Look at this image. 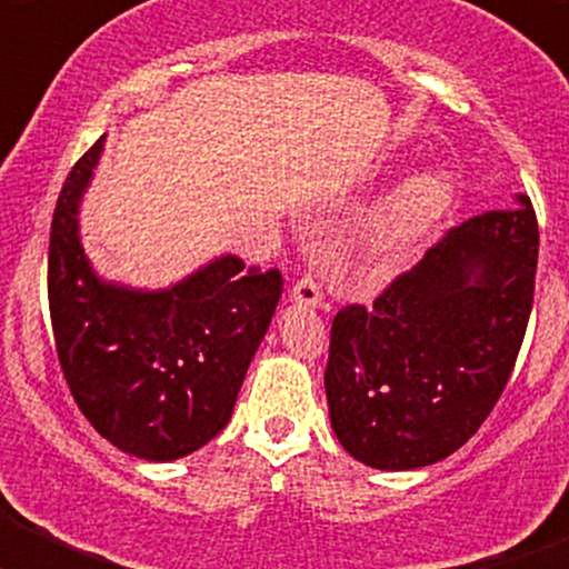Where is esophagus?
<instances>
[{"mask_svg": "<svg viewBox=\"0 0 569 569\" xmlns=\"http://www.w3.org/2000/svg\"><path fill=\"white\" fill-rule=\"evenodd\" d=\"M290 301L299 308H321V284L316 276H301L290 290Z\"/></svg>", "mask_w": 569, "mask_h": 569, "instance_id": "esophagus-1", "label": "esophagus"}]
</instances>
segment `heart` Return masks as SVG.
Instances as JSON below:
<instances>
[{
  "mask_svg": "<svg viewBox=\"0 0 569 569\" xmlns=\"http://www.w3.org/2000/svg\"><path fill=\"white\" fill-rule=\"evenodd\" d=\"M453 199V184L441 170L407 173L367 216L361 248L381 268H396L416 253Z\"/></svg>",
  "mask_w": 569,
  "mask_h": 569,
  "instance_id": "1",
  "label": "heart"
}]
</instances>
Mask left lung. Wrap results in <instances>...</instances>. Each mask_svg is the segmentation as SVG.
Returning a JSON list of instances; mask_svg holds the SVG:
<instances>
[{
	"instance_id": "left-lung-1",
	"label": "left lung",
	"mask_w": 569,
	"mask_h": 569,
	"mask_svg": "<svg viewBox=\"0 0 569 569\" xmlns=\"http://www.w3.org/2000/svg\"><path fill=\"white\" fill-rule=\"evenodd\" d=\"M539 224L525 193L453 228L410 273L333 319L330 427L376 470L456 453L512 373L536 288Z\"/></svg>"
}]
</instances>
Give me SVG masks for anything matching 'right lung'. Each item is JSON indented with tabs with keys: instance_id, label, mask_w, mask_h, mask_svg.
I'll return each mask as SVG.
<instances>
[{
	"instance_id": "add662e5",
	"label": "right lung",
	"mask_w": 569,
	"mask_h": 569,
	"mask_svg": "<svg viewBox=\"0 0 569 569\" xmlns=\"http://www.w3.org/2000/svg\"><path fill=\"white\" fill-rule=\"evenodd\" d=\"M104 139L70 170L50 228L59 365L102 439L136 459L176 461L222 433L233 416L279 305L281 276L222 253L159 290L104 279L79 222Z\"/></svg>"
}]
</instances>
